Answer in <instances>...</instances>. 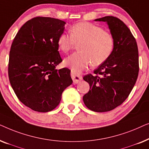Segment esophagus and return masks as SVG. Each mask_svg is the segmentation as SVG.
<instances>
[{"mask_svg":"<svg viewBox=\"0 0 149 149\" xmlns=\"http://www.w3.org/2000/svg\"><path fill=\"white\" fill-rule=\"evenodd\" d=\"M71 77H72L73 83H74V84H77V83H78L79 81L82 80V77L80 76V75L78 74H76V73L72 72V71H71Z\"/></svg>","mask_w":149,"mask_h":149,"instance_id":"1","label":"esophagus"}]
</instances>
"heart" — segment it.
Returning <instances> with one entry per match:
<instances>
[{
  "mask_svg": "<svg viewBox=\"0 0 149 149\" xmlns=\"http://www.w3.org/2000/svg\"><path fill=\"white\" fill-rule=\"evenodd\" d=\"M70 35L61 34L58 45L64 53H68L76 43L79 52L71 54L64 60L65 66L76 74L87 68L105 62L111 56L115 47L113 36L102 28L89 22H79L70 27Z\"/></svg>",
  "mask_w": 149,
  "mask_h": 149,
  "instance_id": "obj_1",
  "label": "heart"
}]
</instances>
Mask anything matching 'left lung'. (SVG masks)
I'll return each instance as SVG.
<instances>
[{
    "mask_svg": "<svg viewBox=\"0 0 149 149\" xmlns=\"http://www.w3.org/2000/svg\"><path fill=\"white\" fill-rule=\"evenodd\" d=\"M107 24L115 40L109 58L83 79L89 84V92L83 102L91 111H110L127 99L137 80L139 72L138 50L136 39L127 26L113 16L95 19Z\"/></svg>",
    "mask_w": 149,
    "mask_h": 149,
    "instance_id": "obj_1",
    "label": "left lung"
}]
</instances>
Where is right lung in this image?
<instances>
[{"mask_svg":"<svg viewBox=\"0 0 149 149\" xmlns=\"http://www.w3.org/2000/svg\"><path fill=\"white\" fill-rule=\"evenodd\" d=\"M66 22L36 17L26 22L16 34L9 53V78L18 99L34 111L46 113L60 102L72 80L70 70L56 66L62 62L58 38Z\"/></svg>","mask_w":149,"mask_h":149,"instance_id":"right-lung-1","label":"right lung"}]
</instances>
